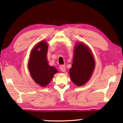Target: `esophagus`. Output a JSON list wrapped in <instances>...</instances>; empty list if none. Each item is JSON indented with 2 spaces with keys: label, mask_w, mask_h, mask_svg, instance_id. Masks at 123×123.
<instances>
[{
  "label": "esophagus",
  "mask_w": 123,
  "mask_h": 123,
  "mask_svg": "<svg viewBox=\"0 0 123 123\" xmlns=\"http://www.w3.org/2000/svg\"><path fill=\"white\" fill-rule=\"evenodd\" d=\"M59 69H60V70L63 72H65V70H66V69H65V67L63 65H60V66L59 67Z\"/></svg>",
  "instance_id": "34e87169"
}]
</instances>
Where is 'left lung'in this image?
Returning a JSON list of instances; mask_svg holds the SVG:
<instances>
[{"instance_id":"obj_1","label":"left lung","mask_w":123,"mask_h":123,"mask_svg":"<svg viewBox=\"0 0 123 123\" xmlns=\"http://www.w3.org/2000/svg\"><path fill=\"white\" fill-rule=\"evenodd\" d=\"M95 62L90 49L83 43H78L74 49L73 63L69 69L70 78L78 86L84 85L91 77Z\"/></svg>"}]
</instances>
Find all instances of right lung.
Masks as SVG:
<instances>
[{
    "instance_id": "right-lung-1",
    "label": "right lung",
    "mask_w": 123,
    "mask_h": 123,
    "mask_svg": "<svg viewBox=\"0 0 123 123\" xmlns=\"http://www.w3.org/2000/svg\"><path fill=\"white\" fill-rule=\"evenodd\" d=\"M48 45L42 41L35 46L30 53L28 68L32 78L40 86L45 87L58 73L55 67L50 66L47 60Z\"/></svg>"
}]
</instances>
